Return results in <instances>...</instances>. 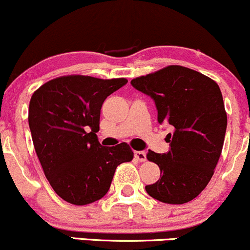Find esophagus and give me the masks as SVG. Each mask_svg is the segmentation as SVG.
<instances>
[{"label": "esophagus", "mask_w": 250, "mask_h": 250, "mask_svg": "<svg viewBox=\"0 0 250 250\" xmlns=\"http://www.w3.org/2000/svg\"><path fill=\"white\" fill-rule=\"evenodd\" d=\"M134 156H135V159H136L137 161H140V162H145L146 160H147V159H146V153H145V151H141V150L135 151Z\"/></svg>", "instance_id": "34e87169"}]
</instances>
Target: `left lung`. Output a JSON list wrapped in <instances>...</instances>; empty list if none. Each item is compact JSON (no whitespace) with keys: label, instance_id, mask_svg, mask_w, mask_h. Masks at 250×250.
I'll return each mask as SVG.
<instances>
[{"label":"left lung","instance_id":"8db88e82","mask_svg":"<svg viewBox=\"0 0 250 250\" xmlns=\"http://www.w3.org/2000/svg\"><path fill=\"white\" fill-rule=\"evenodd\" d=\"M130 83L154 100L159 123L173 128L166 136L168 153L148 151V161L159 166L161 176L146 191L169 205L194 200L213 176L225 141L227 113L220 87L182 65H168Z\"/></svg>","mask_w":250,"mask_h":250}]
</instances>
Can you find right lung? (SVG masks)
<instances>
[{
  "instance_id": "right-lung-1",
  "label": "right lung",
  "mask_w": 250,
  "mask_h": 250,
  "mask_svg": "<svg viewBox=\"0 0 250 250\" xmlns=\"http://www.w3.org/2000/svg\"><path fill=\"white\" fill-rule=\"evenodd\" d=\"M128 82L67 75L34 91L28 121L34 148L54 191L75 206H85L108 193L117 166L130 162L128 143L102 147L101 107L107 96Z\"/></svg>"
}]
</instances>
